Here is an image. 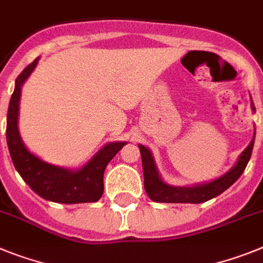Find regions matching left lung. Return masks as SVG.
<instances>
[{"instance_id": "obj_1", "label": "left lung", "mask_w": 263, "mask_h": 263, "mask_svg": "<svg viewBox=\"0 0 263 263\" xmlns=\"http://www.w3.org/2000/svg\"><path fill=\"white\" fill-rule=\"evenodd\" d=\"M253 109H255L254 105H253ZM254 140L255 136L253 137L250 145L243 150L237 165L230 172L226 173L225 176L210 183L194 186V187H173V186L166 185L162 179L159 178L149 149L140 145L143 177H145V190H146L147 196L154 202H165V203H202V202H206L219 196L228 187H230L245 172L251 157Z\"/></svg>"}]
</instances>
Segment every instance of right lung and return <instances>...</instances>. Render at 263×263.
Listing matches in <instances>:
<instances>
[{
    "label": "right lung",
    "mask_w": 263,
    "mask_h": 263,
    "mask_svg": "<svg viewBox=\"0 0 263 263\" xmlns=\"http://www.w3.org/2000/svg\"><path fill=\"white\" fill-rule=\"evenodd\" d=\"M37 60L25 67L15 80L14 91L10 98L6 123V141L13 165L25 182L38 196L58 203L96 202L104 193V172L107 163L123 147L125 142L109 143L100 150L90 162L78 172L49 165L24 146L18 133V104L21 86L37 65Z\"/></svg>",
    "instance_id": "obj_1"
}]
</instances>
